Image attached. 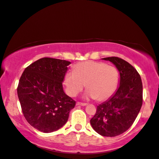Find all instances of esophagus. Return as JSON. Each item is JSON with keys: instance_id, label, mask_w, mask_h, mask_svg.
Returning a JSON list of instances; mask_svg holds the SVG:
<instances>
[{"instance_id": "34e87169", "label": "esophagus", "mask_w": 159, "mask_h": 159, "mask_svg": "<svg viewBox=\"0 0 159 159\" xmlns=\"http://www.w3.org/2000/svg\"><path fill=\"white\" fill-rule=\"evenodd\" d=\"M76 105H82V106H86V105H87V103H80V102H77Z\"/></svg>"}]
</instances>
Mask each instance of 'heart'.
<instances>
[{
	"instance_id": "obj_1",
	"label": "heart",
	"mask_w": 159,
	"mask_h": 159,
	"mask_svg": "<svg viewBox=\"0 0 159 159\" xmlns=\"http://www.w3.org/2000/svg\"><path fill=\"white\" fill-rule=\"evenodd\" d=\"M119 73L114 66L102 62L89 61L74 65L73 72H66L63 77L66 93L75 97L86 84L88 98L103 101L110 98L117 90Z\"/></svg>"
}]
</instances>
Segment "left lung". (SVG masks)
Here are the masks:
<instances>
[{
    "instance_id": "left-lung-1",
    "label": "left lung",
    "mask_w": 159,
    "mask_h": 159,
    "mask_svg": "<svg viewBox=\"0 0 159 159\" xmlns=\"http://www.w3.org/2000/svg\"><path fill=\"white\" fill-rule=\"evenodd\" d=\"M102 59L117 68L120 85L107 101L98 105L90 125L102 136L116 137L127 130L138 115L143 102V86L139 74L128 62L118 57Z\"/></svg>"
}]
</instances>
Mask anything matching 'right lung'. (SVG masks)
<instances>
[{"mask_svg": "<svg viewBox=\"0 0 159 159\" xmlns=\"http://www.w3.org/2000/svg\"><path fill=\"white\" fill-rule=\"evenodd\" d=\"M65 60L43 58L34 62L21 76L17 96L27 122L43 133L61 129L67 122L75 101L63 90L67 66Z\"/></svg>", "mask_w": 159, "mask_h": 159, "instance_id": "right-lung-1", "label": "right lung"}]
</instances>
